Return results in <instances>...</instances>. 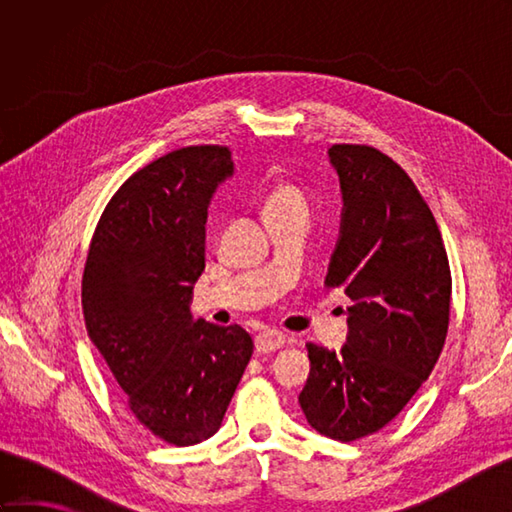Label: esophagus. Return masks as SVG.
<instances>
[{"mask_svg": "<svg viewBox=\"0 0 512 512\" xmlns=\"http://www.w3.org/2000/svg\"><path fill=\"white\" fill-rule=\"evenodd\" d=\"M284 343H286V334L279 330H264L255 336V350L259 354L275 352L279 347H284Z\"/></svg>", "mask_w": 512, "mask_h": 512, "instance_id": "esophagus-1", "label": "esophagus"}]
</instances>
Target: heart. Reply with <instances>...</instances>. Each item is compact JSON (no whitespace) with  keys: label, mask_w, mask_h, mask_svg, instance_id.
<instances>
[{"label":"heart","mask_w":512,"mask_h":512,"mask_svg":"<svg viewBox=\"0 0 512 512\" xmlns=\"http://www.w3.org/2000/svg\"><path fill=\"white\" fill-rule=\"evenodd\" d=\"M288 204H306V193H303L297 184L281 180L273 189H270L266 198V209H275V206H288Z\"/></svg>","instance_id":"heart-1"}]
</instances>
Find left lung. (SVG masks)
<instances>
[{
  "instance_id": "1",
  "label": "left lung",
  "mask_w": 512,
  "mask_h": 512,
  "mask_svg": "<svg viewBox=\"0 0 512 512\" xmlns=\"http://www.w3.org/2000/svg\"><path fill=\"white\" fill-rule=\"evenodd\" d=\"M343 189L341 239L325 286L352 299L339 352L308 343L299 405L321 436L354 442L405 409L447 341L451 268L436 217L398 162L369 145H332Z\"/></svg>"
}]
</instances>
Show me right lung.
<instances>
[{
    "instance_id": "right-lung-1",
    "label": "right lung",
    "mask_w": 512,
    "mask_h": 512,
    "mask_svg": "<svg viewBox=\"0 0 512 512\" xmlns=\"http://www.w3.org/2000/svg\"><path fill=\"white\" fill-rule=\"evenodd\" d=\"M233 173L231 149H173L132 173L107 202L83 270L85 328L129 413L176 447L220 429L253 356L239 325L191 321L206 262V211Z\"/></svg>"
}]
</instances>
